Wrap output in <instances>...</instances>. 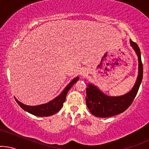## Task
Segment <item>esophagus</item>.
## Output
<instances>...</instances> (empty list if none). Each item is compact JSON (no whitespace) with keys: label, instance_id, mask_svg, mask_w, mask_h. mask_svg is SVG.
<instances>
[{"label":"esophagus","instance_id":"obj_1","mask_svg":"<svg viewBox=\"0 0 149 149\" xmlns=\"http://www.w3.org/2000/svg\"><path fill=\"white\" fill-rule=\"evenodd\" d=\"M86 74V71H81V75H82V76H85V75Z\"/></svg>","mask_w":149,"mask_h":149}]
</instances>
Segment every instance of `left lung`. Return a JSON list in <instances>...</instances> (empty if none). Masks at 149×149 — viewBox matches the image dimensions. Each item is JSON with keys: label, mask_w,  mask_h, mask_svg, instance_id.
<instances>
[{"label": "left lung", "mask_w": 149, "mask_h": 149, "mask_svg": "<svg viewBox=\"0 0 149 149\" xmlns=\"http://www.w3.org/2000/svg\"><path fill=\"white\" fill-rule=\"evenodd\" d=\"M131 45L135 50L139 59V76L135 86L130 93L120 97H110L100 91L93 85L86 88V104L90 112L98 117H109L122 113L133 102L143 78V64L141 52L136 42L130 40Z\"/></svg>", "instance_id": "obj_1"}]
</instances>
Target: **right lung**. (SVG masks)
Listing matches in <instances>:
<instances>
[{
    "instance_id": "obj_1",
    "label": "right lung",
    "mask_w": 149,
    "mask_h": 149,
    "mask_svg": "<svg viewBox=\"0 0 149 149\" xmlns=\"http://www.w3.org/2000/svg\"><path fill=\"white\" fill-rule=\"evenodd\" d=\"M78 80V78H75L74 80L71 81V83L68 84V86L63 90V92L58 97L55 98L53 100L50 101L47 104H41L38 106H28L25 105V104L21 103L18 100H16L17 104L22 107L24 110L27 111L29 113L34 114V115L37 116V117H48L51 116L52 114L56 113L57 112L60 110L63 106V102L66 100V95L69 89L72 87L73 84L76 82Z\"/></svg>"
}]
</instances>
